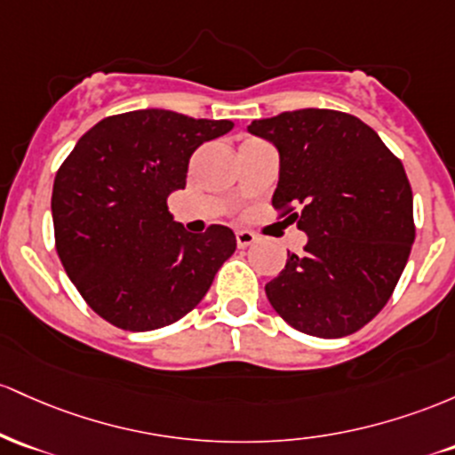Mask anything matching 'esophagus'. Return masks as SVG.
<instances>
[{"label":"esophagus","instance_id":"1","mask_svg":"<svg viewBox=\"0 0 455 455\" xmlns=\"http://www.w3.org/2000/svg\"><path fill=\"white\" fill-rule=\"evenodd\" d=\"M253 243H255V234L253 232H247V229H241V232H236L238 249L249 247V244H253Z\"/></svg>","mask_w":455,"mask_h":455}]
</instances>
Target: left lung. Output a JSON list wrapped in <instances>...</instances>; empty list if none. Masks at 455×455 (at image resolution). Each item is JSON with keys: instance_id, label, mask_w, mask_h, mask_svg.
<instances>
[{"instance_id": "obj_1", "label": "left lung", "mask_w": 455, "mask_h": 455, "mask_svg": "<svg viewBox=\"0 0 455 455\" xmlns=\"http://www.w3.org/2000/svg\"><path fill=\"white\" fill-rule=\"evenodd\" d=\"M247 131L277 148L273 206L296 204L285 214L307 234L303 253H288L267 283L270 305L300 333H355L387 305L415 241L404 167L379 132L341 111H285Z\"/></svg>"}]
</instances>
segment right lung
Returning a JSON list of instances; mask_svg holds the SVG:
<instances>
[{"label":"right lung","instance_id":"obj_1","mask_svg":"<svg viewBox=\"0 0 455 455\" xmlns=\"http://www.w3.org/2000/svg\"><path fill=\"white\" fill-rule=\"evenodd\" d=\"M229 120L167 109L109 116L76 141L53 182L55 249L66 275L100 318L155 331L196 307L236 249L226 226L187 232L167 197L187 185L188 159Z\"/></svg>","mask_w":455,"mask_h":455}]
</instances>
